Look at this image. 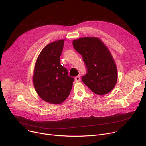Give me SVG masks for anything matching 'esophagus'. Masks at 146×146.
Wrapping results in <instances>:
<instances>
[{
  "label": "esophagus",
  "instance_id": "34e87169",
  "mask_svg": "<svg viewBox=\"0 0 146 146\" xmlns=\"http://www.w3.org/2000/svg\"><path fill=\"white\" fill-rule=\"evenodd\" d=\"M74 80H75L76 82H79V81L80 80V76L78 75V76H76V77H75Z\"/></svg>",
  "mask_w": 146,
  "mask_h": 146
}]
</instances>
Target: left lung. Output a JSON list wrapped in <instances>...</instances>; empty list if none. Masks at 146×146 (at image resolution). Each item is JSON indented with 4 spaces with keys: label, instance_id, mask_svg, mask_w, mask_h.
<instances>
[{
    "label": "left lung",
    "instance_id": "obj_1",
    "mask_svg": "<svg viewBox=\"0 0 146 146\" xmlns=\"http://www.w3.org/2000/svg\"><path fill=\"white\" fill-rule=\"evenodd\" d=\"M73 47L82 55L87 68L83 82L95 94H108L115 86L117 68L111 52L105 45L95 37H85L73 41Z\"/></svg>",
    "mask_w": 146,
    "mask_h": 146
}]
</instances>
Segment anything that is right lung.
Segmentation results:
<instances>
[{
	"label": "right lung",
	"mask_w": 146,
	"mask_h": 146,
	"mask_svg": "<svg viewBox=\"0 0 146 146\" xmlns=\"http://www.w3.org/2000/svg\"><path fill=\"white\" fill-rule=\"evenodd\" d=\"M64 40L51 42L43 48L35 65L33 83L39 96L52 104L63 102L70 94L74 78L60 64Z\"/></svg>",
	"instance_id": "1"
}]
</instances>
